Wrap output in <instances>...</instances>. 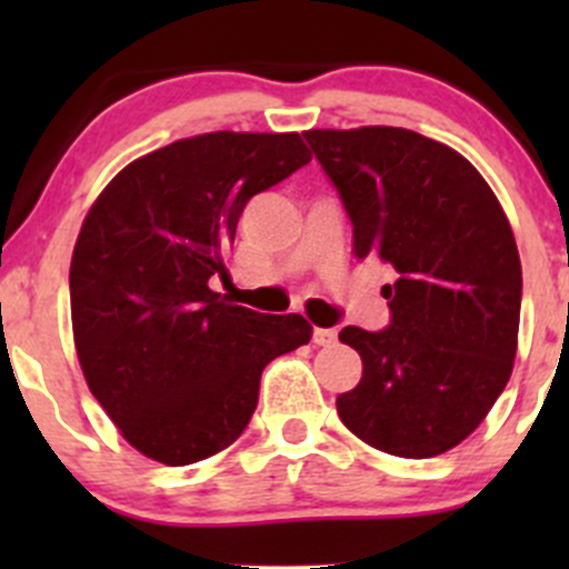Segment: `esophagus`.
Masks as SVG:
<instances>
[{
  "instance_id": "1",
  "label": "esophagus",
  "mask_w": 569,
  "mask_h": 569,
  "mask_svg": "<svg viewBox=\"0 0 569 569\" xmlns=\"http://www.w3.org/2000/svg\"><path fill=\"white\" fill-rule=\"evenodd\" d=\"M313 343H319V347H332V343H336V330H332V327H313Z\"/></svg>"
}]
</instances>
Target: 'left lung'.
<instances>
[{"instance_id": "8db88e82", "label": "left lung", "mask_w": 569, "mask_h": 569, "mask_svg": "<svg viewBox=\"0 0 569 569\" xmlns=\"http://www.w3.org/2000/svg\"><path fill=\"white\" fill-rule=\"evenodd\" d=\"M352 222L358 258L382 261L391 321L343 327L363 377L336 399L363 443L427 460L462 443L507 388L518 352V244L479 170L396 126L302 134Z\"/></svg>"}]
</instances>
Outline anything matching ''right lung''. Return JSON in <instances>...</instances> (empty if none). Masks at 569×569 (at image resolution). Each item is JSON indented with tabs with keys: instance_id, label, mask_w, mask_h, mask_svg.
Listing matches in <instances>:
<instances>
[{
	"instance_id": "obj_1",
	"label": "right lung",
	"mask_w": 569,
	"mask_h": 569,
	"mask_svg": "<svg viewBox=\"0 0 569 569\" xmlns=\"http://www.w3.org/2000/svg\"><path fill=\"white\" fill-rule=\"evenodd\" d=\"M311 153L300 134L211 131L137 159L84 217L71 258L79 363L126 440L151 460L192 465L250 423L269 360L311 341L300 313L231 306L209 280L252 194Z\"/></svg>"
}]
</instances>
